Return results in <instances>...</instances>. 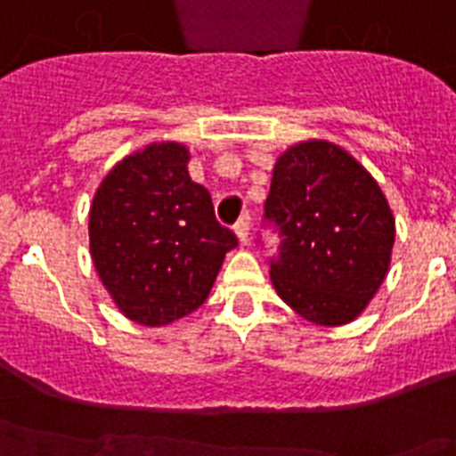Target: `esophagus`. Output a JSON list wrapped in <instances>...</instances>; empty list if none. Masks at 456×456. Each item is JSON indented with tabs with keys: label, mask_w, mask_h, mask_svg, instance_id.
<instances>
[{
	"label": "esophagus",
	"mask_w": 456,
	"mask_h": 456,
	"mask_svg": "<svg viewBox=\"0 0 456 456\" xmlns=\"http://www.w3.org/2000/svg\"><path fill=\"white\" fill-rule=\"evenodd\" d=\"M234 232H236V236H239L240 246H246L248 240H250V216H248V213H243V216L239 217Z\"/></svg>",
	"instance_id": "esophagus-1"
}]
</instances>
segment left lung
Wrapping results in <instances>:
<instances>
[{
    "label": "left lung",
    "mask_w": 456,
    "mask_h": 456,
    "mask_svg": "<svg viewBox=\"0 0 456 456\" xmlns=\"http://www.w3.org/2000/svg\"><path fill=\"white\" fill-rule=\"evenodd\" d=\"M265 220L281 236L272 265L279 297L316 325L354 321L391 262L395 222L375 177L325 140L299 142L273 166Z\"/></svg>",
    "instance_id": "left-lung-1"
}]
</instances>
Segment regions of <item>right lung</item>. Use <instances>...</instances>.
Wrapping results in <instances>:
<instances>
[{
	"label": "right lung",
	"instance_id": "right-lung-1",
	"mask_svg": "<svg viewBox=\"0 0 456 456\" xmlns=\"http://www.w3.org/2000/svg\"><path fill=\"white\" fill-rule=\"evenodd\" d=\"M187 161L184 144H147L107 173L88 216L102 286L126 318L151 328L199 309L224 255L239 246Z\"/></svg>",
	"mask_w": 456,
	"mask_h": 456
}]
</instances>
